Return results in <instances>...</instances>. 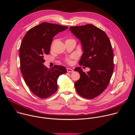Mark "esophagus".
I'll list each match as a JSON object with an SVG mask.
<instances>
[{"mask_svg": "<svg viewBox=\"0 0 135 135\" xmlns=\"http://www.w3.org/2000/svg\"><path fill=\"white\" fill-rule=\"evenodd\" d=\"M67 72H68V73H73V72L74 71V70H73L72 69L69 68H67Z\"/></svg>", "mask_w": 135, "mask_h": 135, "instance_id": "1", "label": "esophagus"}]
</instances>
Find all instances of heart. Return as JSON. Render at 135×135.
<instances>
[{"mask_svg": "<svg viewBox=\"0 0 135 135\" xmlns=\"http://www.w3.org/2000/svg\"><path fill=\"white\" fill-rule=\"evenodd\" d=\"M76 57L75 55H72V56H71V59H75ZM66 61H67L68 62H69V63H70V62H71L70 59H67Z\"/></svg>", "mask_w": 135, "mask_h": 135, "instance_id": "1", "label": "heart"}]
</instances>
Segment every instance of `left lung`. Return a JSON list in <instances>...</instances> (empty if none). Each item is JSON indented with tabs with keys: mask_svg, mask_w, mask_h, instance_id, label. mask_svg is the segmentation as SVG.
I'll use <instances>...</instances> for the list:
<instances>
[{
	"mask_svg": "<svg viewBox=\"0 0 135 135\" xmlns=\"http://www.w3.org/2000/svg\"><path fill=\"white\" fill-rule=\"evenodd\" d=\"M70 31L80 41L83 54L80 65L90 68L85 73L80 67L74 70L80 75L75 83L76 91L83 98L92 99L108 86L114 69L113 51L106 33L90 24L70 27Z\"/></svg>",
	"mask_w": 135,
	"mask_h": 135,
	"instance_id": "obj_1",
	"label": "left lung"
}]
</instances>
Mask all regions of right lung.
<instances>
[{
	"label": "right lung",
	"mask_w": 135,
	"mask_h": 135,
	"mask_svg": "<svg viewBox=\"0 0 135 135\" xmlns=\"http://www.w3.org/2000/svg\"><path fill=\"white\" fill-rule=\"evenodd\" d=\"M68 27L43 22L28 31L19 51L20 68L24 80L30 91L37 97L46 98L57 89V80L67 73L66 67L55 65L47 68L44 56L50 51L53 38Z\"/></svg>",
	"instance_id": "1"
}]
</instances>
